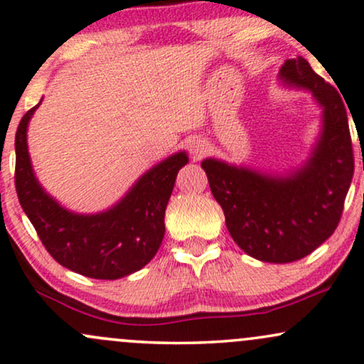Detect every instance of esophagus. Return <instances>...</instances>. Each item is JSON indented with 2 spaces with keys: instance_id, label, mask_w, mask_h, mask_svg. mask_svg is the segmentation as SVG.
<instances>
[{
  "instance_id": "34e87169",
  "label": "esophagus",
  "mask_w": 364,
  "mask_h": 364,
  "mask_svg": "<svg viewBox=\"0 0 364 364\" xmlns=\"http://www.w3.org/2000/svg\"><path fill=\"white\" fill-rule=\"evenodd\" d=\"M188 151H191L193 159H200L207 152V144L202 139H192L188 144Z\"/></svg>"
}]
</instances>
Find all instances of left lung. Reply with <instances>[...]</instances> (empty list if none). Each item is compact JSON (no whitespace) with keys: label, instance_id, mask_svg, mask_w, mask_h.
<instances>
[{"label":"left lung","instance_id":"left-lung-1","mask_svg":"<svg viewBox=\"0 0 364 364\" xmlns=\"http://www.w3.org/2000/svg\"><path fill=\"white\" fill-rule=\"evenodd\" d=\"M278 81L311 92L321 131L310 156L285 173L262 172L208 157L202 168L233 242L247 255L290 263L310 255L338 227L355 161L345 102L306 59H287Z\"/></svg>","mask_w":364,"mask_h":364}]
</instances>
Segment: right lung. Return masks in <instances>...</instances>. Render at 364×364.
Here are the masks:
<instances>
[{"instance_id":"1","label":"right lung","mask_w":364,"mask_h":364,"mask_svg":"<svg viewBox=\"0 0 364 364\" xmlns=\"http://www.w3.org/2000/svg\"><path fill=\"white\" fill-rule=\"evenodd\" d=\"M39 104L24 114L18 126L14 183L19 203L43 245L63 267L89 278L117 280L141 270L162 243L166 208L177 173L188 162L187 154L176 152L149 168L107 210L71 212L44 191L33 171L28 126Z\"/></svg>"}]
</instances>
